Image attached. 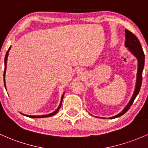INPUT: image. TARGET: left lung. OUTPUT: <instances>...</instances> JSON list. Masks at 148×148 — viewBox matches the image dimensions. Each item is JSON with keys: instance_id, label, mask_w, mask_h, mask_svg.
Masks as SVG:
<instances>
[{"instance_id": "obj_1", "label": "left lung", "mask_w": 148, "mask_h": 148, "mask_svg": "<svg viewBox=\"0 0 148 148\" xmlns=\"http://www.w3.org/2000/svg\"><path fill=\"white\" fill-rule=\"evenodd\" d=\"M125 33H126V41H125V46L128 48V49L134 56L137 58L138 63V72H137V79H136V88H135L134 92L132 95V98L130 100L129 103L128 105L125 107V108L121 112L118 114L115 115V116L110 117V119H114V118L119 117L125 114L131 106L132 104L134 103V100L136 99V96L139 93L140 89L141 87V84H142V79H143V70L144 68V64H145V54L143 50L142 46H141L140 41L138 39L137 37L135 36L132 32L130 31L125 29ZM105 119V118H103Z\"/></svg>"}]
</instances>
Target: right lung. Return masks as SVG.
<instances>
[{
  "label": "right lung",
  "mask_w": 148,
  "mask_h": 148,
  "mask_svg": "<svg viewBox=\"0 0 148 148\" xmlns=\"http://www.w3.org/2000/svg\"><path fill=\"white\" fill-rule=\"evenodd\" d=\"M10 47L9 49H8V50L7 51V53H6V54H5V69H4V74H3V76H4V86H5V75L6 64H7V60H8V53H9V50H10ZM63 97H64V94H63L62 96L61 102H60V104L59 107H58V109H57L56 111L53 112V113H50V114H45V115H40V116H31V115H25V114H22H22L25 115V116H28V117H30V118H43V117H49V116H53V115L56 114L58 112V110H60V107H61V105H62V102Z\"/></svg>",
  "instance_id": "obj_1"
}]
</instances>
